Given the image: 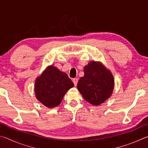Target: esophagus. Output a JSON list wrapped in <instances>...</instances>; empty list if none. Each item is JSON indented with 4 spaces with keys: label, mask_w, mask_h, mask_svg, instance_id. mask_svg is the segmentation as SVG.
I'll list each match as a JSON object with an SVG mask.
<instances>
[{
    "label": "esophagus",
    "mask_w": 148,
    "mask_h": 148,
    "mask_svg": "<svg viewBox=\"0 0 148 148\" xmlns=\"http://www.w3.org/2000/svg\"><path fill=\"white\" fill-rule=\"evenodd\" d=\"M77 81H78V80H77V78H74L73 79H72V82H73V83H74V86H77Z\"/></svg>",
    "instance_id": "34e87169"
}]
</instances>
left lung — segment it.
I'll return each mask as SVG.
<instances>
[{"label": "left lung", "mask_w": 148, "mask_h": 148, "mask_svg": "<svg viewBox=\"0 0 148 148\" xmlns=\"http://www.w3.org/2000/svg\"><path fill=\"white\" fill-rule=\"evenodd\" d=\"M84 76L80 77L77 90L90 104L99 106L113 92L114 78L111 71L99 61H92L84 66Z\"/></svg>", "instance_id": "obj_1"}]
</instances>
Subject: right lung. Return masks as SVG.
Listing matches in <instances>:
<instances>
[{"label":"right lung","mask_w":148,"mask_h":148,"mask_svg":"<svg viewBox=\"0 0 148 148\" xmlns=\"http://www.w3.org/2000/svg\"><path fill=\"white\" fill-rule=\"evenodd\" d=\"M73 87L67 74L51 64L35 79V97L45 106L52 108L61 104L66 92Z\"/></svg>","instance_id":"1"}]
</instances>
